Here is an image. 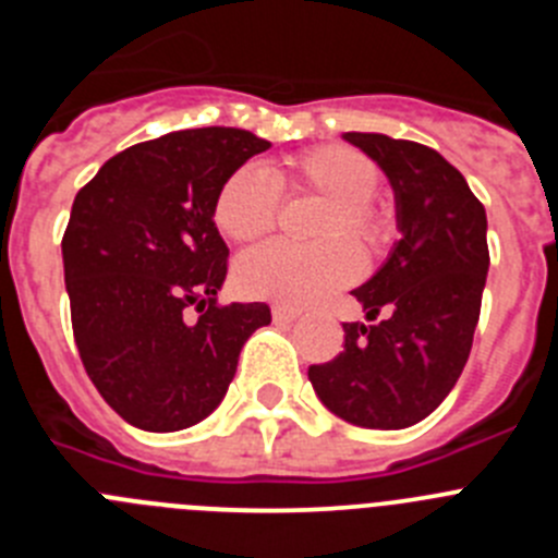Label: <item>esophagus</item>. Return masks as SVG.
<instances>
[{
	"instance_id": "34e87169",
	"label": "esophagus",
	"mask_w": 558,
	"mask_h": 558,
	"mask_svg": "<svg viewBox=\"0 0 558 558\" xmlns=\"http://www.w3.org/2000/svg\"><path fill=\"white\" fill-rule=\"evenodd\" d=\"M270 313H274V322H279V324H290V322H295V318H299V310L284 307V304H276Z\"/></svg>"
}]
</instances>
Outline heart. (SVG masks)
Instances as JSON below:
<instances>
[{
	"mask_svg": "<svg viewBox=\"0 0 558 558\" xmlns=\"http://www.w3.org/2000/svg\"><path fill=\"white\" fill-rule=\"evenodd\" d=\"M377 179V165L349 145H315L284 159L274 172L256 165L236 167L211 206L215 226L229 240L254 243L274 231L282 192L324 198L315 240H332L313 248L270 243L248 251L236 263L240 290L265 302L304 307L357 279L360 256L343 240H352L363 254H377L393 234L391 209L374 195Z\"/></svg>",
	"mask_w": 558,
	"mask_h": 558,
	"instance_id": "heart-1",
	"label": "heart"
}]
</instances>
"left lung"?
I'll return each mask as SVG.
<instances>
[{"instance_id":"1","label":"left lung","mask_w":558,"mask_h":558,"mask_svg":"<svg viewBox=\"0 0 558 558\" xmlns=\"http://www.w3.org/2000/svg\"><path fill=\"white\" fill-rule=\"evenodd\" d=\"M343 140L391 181L402 240L352 290L374 324H343V352L307 374L335 416L402 430L430 416L466 366L489 270L486 209L433 147L386 133Z\"/></svg>"}]
</instances>
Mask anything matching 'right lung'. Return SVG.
Segmentation results:
<instances>
[{
	"label": "right lung",
	"mask_w": 558,
	"mask_h": 558,
	"mask_svg": "<svg viewBox=\"0 0 558 558\" xmlns=\"http://www.w3.org/2000/svg\"><path fill=\"white\" fill-rule=\"evenodd\" d=\"M268 147L240 128L172 131L117 153L75 195L61 243L72 332L128 425H198L270 324L263 302L218 304L229 248L211 215L220 184Z\"/></svg>",
	"instance_id": "1"
}]
</instances>
